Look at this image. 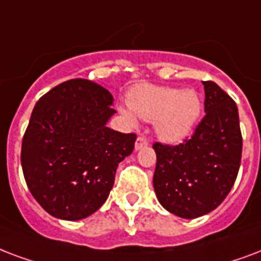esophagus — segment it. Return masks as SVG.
<instances>
[{
    "label": "esophagus",
    "mask_w": 261,
    "mask_h": 261,
    "mask_svg": "<svg viewBox=\"0 0 261 261\" xmlns=\"http://www.w3.org/2000/svg\"><path fill=\"white\" fill-rule=\"evenodd\" d=\"M148 139L145 138V137H138L137 141H135V150H139V149L145 148V146H148Z\"/></svg>",
    "instance_id": "1"
}]
</instances>
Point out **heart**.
Here are the masks:
<instances>
[{
  "instance_id": "1",
  "label": "heart",
  "mask_w": 261,
  "mask_h": 261,
  "mask_svg": "<svg viewBox=\"0 0 261 261\" xmlns=\"http://www.w3.org/2000/svg\"><path fill=\"white\" fill-rule=\"evenodd\" d=\"M130 109L146 122H154L159 138L168 144H179L192 134L201 115V98L192 89L178 90L170 86L141 85L131 91ZM122 115L134 122V115L123 109Z\"/></svg>"
}]
</instances>
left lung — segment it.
<instances>
[{"label":"left lung","mask_w":261,"mask_h":261,"mask_svg":"<svg viewBox=\"0 0 261 261\" xmlns=\"http://www.w3.org/2000/svg\"><path fill=\"white\" fill-rule=\"evenodd\" d=\"M205 116L184 144L156 142L153 188L157 200L179 218L194 219L218 208L236 182L242 153L238 108L212 81L202 82Z\"/></svg>","instance_id":"left-lung-1"}]
</instances>
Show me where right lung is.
I'll list each match as a JSON object with an SVG mask.
<instances>
[{
  "label": "right lung",
  "mask_w": 261,
  "mask_h": 261,
  "mask_svg": "<svg viewBox=\"0 0 261 261\" xmlns=\"http://www.w3.org/2000/svg\"><path fill=\"white\" fill-rule=\"evenodd\" d=\"M107 89L87 79L60 83L38 99L21 142L25 184L55 218L81 220L107 201L135 134L107 127L116 111Z\"/></svg>",
  "instance_id": "obj_1"
}]
</instances>
